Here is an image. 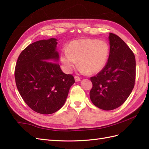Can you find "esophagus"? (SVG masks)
I'll return each mask as SVG.
<instances>
[{"label": "esophagus", "mask_w": 149, "mask_h": 149, "mask_svg": "<svg viewBox=\"0 0 149 149\" xmlns=\"http://www.w3.org/2000/svg\"><path fill=\"white\" fill-rule=\"evenodd\" d=\"M74 79H75V81H76V82H78V81H81V78L79 77V76H77V75H75Z\"/></svg>", "instance_id": "34e87169"}]
</instances>
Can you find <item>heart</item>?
Here are the masks:
<instances>
[{
  "label": "heart",
  "instance_id": "obj_1",
  "mask_svg": "<svg viewBox=\"0 0 149 149\" xmlns=\"http://www.w3.org/2000/svg\"><path fill=\"white\" fill-rule=\"evenodd\" d=\"M110 47L105 40L85 38L72 41L61 54V60L66 70L72 71L78 65L83 74L100 72L109 58Z\"/></svg>",
  "mask_w": 149,
  "mask_h": 149
}]
</instances>
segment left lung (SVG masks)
Wrapping results in <instances>:
<instances>
[{
    "label": "left lung",
    "instance_id": "8db88e82",
    "mask_svg": "<svg viewBox=\"0 0 149 149\" xmlns=\"http://www.w3.org/2000/svg\"><path fill=\"white\" fill-rule=\"evenodd\" d=\"M108 61L90 80L91 102L103 110H113L125 102L132 92L136 79V60L133 52L116 34L109 33Z\"/></svg>",
    "mask_w": 149,
    "mask_h": 149
}]
</instances>
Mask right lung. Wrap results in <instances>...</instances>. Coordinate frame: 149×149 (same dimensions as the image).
I'll return each instance as SVG.
<instances>
[{"instance_id":"add662e5","label":"right lung","mask_w":149,"mask_h":149,"mask_svg":"<svg viewBox=\"0 0 149 149\" xmlns=\"http://www.w3.org/2000/svg\"><path fill=\"white\" fill-rule=\"evenodd\" d=\"M57 40L30 44L19 55L15 69L17 89L31 109L43 115L55 113L64 105L75 79L60 68ZM54 61V62H53Z\"/></svg>"}]
</instances>
